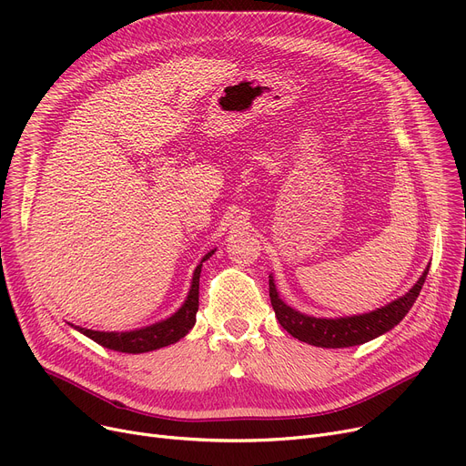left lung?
Listing matches in <instances>:
<instances>
[{"label": "left lung", "mask_w": 466, "mask_h": 466, "mask_svg": "<svg viewBox=\"0 0 466 466\" xmlns=\"http://www.w3.org/2000/svg\"><path fill=\"white\" fill-rule=\"evenodd\" d=\"M431 265L427 270L422 272V276L417 279L415 286L396 300L389 302L387 307L377 309L368 314H360V316H347V318H314L302 314L291 307H288L278 297V289L274 286L272 276H268V288H270V302L272 309L276 312V318L279 321V326L286 329L289 335L295 339L309 342V345L321 347V349H347V347H356L361 345V342H368L382 333L390 331L394 326L403 319L413 307L415 299L419 297L422 283L427 279Z\"/></svg>", "instance_id": "left-lung-1"}]
</instances>
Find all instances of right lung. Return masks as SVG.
I'll use <instances>...</instances> for the list:
<instances>
[{
  "label": "right lung",
  "instance_id": "1",
  "mask_svg": "<svg viewBox=\"0 0 466 466\" xmlns=\"http://www.w3.org/2000/svg\"><path fill=\"white\" fill-rule=\"evenodd\" d=\"M215 251H209L201 262L208 260ZM201 262L194 270L192 278V286L188 291V297L185 300V305L180 307L171 318L161 319L157 323H152L148 328L143 329H135V331H124V333H116V331H93L86 328H77L74 326L79 333H84L86 337L93 339L98 342L100 347L116 350V352H126V354H140V352H150L173 345V342L183 339L196 323V312H198V300H199V272H201Z\"/></svg>",
  "mask_w": 466,
  "mask_h": 466
}]
</instances>
